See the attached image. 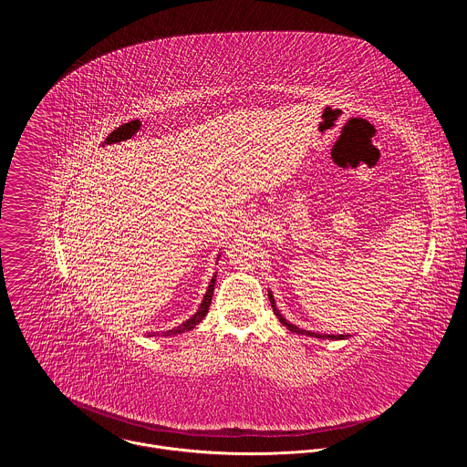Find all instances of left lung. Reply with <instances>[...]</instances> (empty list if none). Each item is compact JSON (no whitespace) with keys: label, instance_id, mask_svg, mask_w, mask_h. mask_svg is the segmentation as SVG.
Returning a JSON list of instances; mask_svg holds the SVG:
<instances>
[{"label":"left lung","instance_id":"obj_1","mask_svg":"<svg viewBox=\"0 0 467 467\" xmlns=\"http://www.w3.org/2000/svg\"><path fill=\"white\" fill-rule=\"evenodd\" d=\"M268 296H270V303H272V308H274V312H275V316H277V319L288 328V330H292V332H297V335H305V337H314V338H325V340H346V338H349V335H338V337H335V335H317V332H310V330H305V328H299V327H296V325H292L290 321H286L285 317H283V314L277 310V306H275V299H274V296H272V292H268Z\"/></svg>","mask_w":467,"mask_h":467}]
</instances>
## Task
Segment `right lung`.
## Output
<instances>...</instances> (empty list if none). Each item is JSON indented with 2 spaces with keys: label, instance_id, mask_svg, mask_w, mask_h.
I'll return each mask as SVG.
<instances>
[{
  "label": "right lung",
  "instance_id": "1",
  "mask_svg": "<svg viewBox=\"0 0 467 467\" xmlns=\"http://www.w3.org/2000/svg\"><path fill=\"white\" fill-rule=\"evenodd\" d=\"M214 285H216V275L211 279V285H209V288H207V294H205V297H203V301H202V305H199V308H197V312L190 317V319H186L184 323H181L179 327H175V328H171V330H166L164 332V337H175V335H181V332H184V330H192L197 323H202V319L207 316V312H209V306H211V301H213V294H214ZM150 337H155V335H150ZM159 337V335H157Z\"/></svg>",
  "mask_w": 467,
  "mask_h": 467
}]
</instances>
